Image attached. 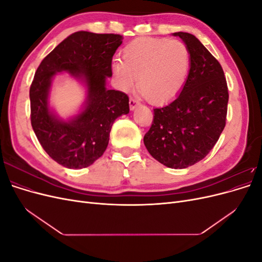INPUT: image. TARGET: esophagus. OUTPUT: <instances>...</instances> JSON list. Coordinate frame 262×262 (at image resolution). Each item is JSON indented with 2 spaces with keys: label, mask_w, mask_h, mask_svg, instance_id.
<instances>
[{
  "label": "esophagus",
  "mask_w": 262,
  "mask_h": 262,
  "mask_svg": "<svg viewBox=\"0 0 262 262\" xmlns=\"http://www.w3.org/2000/svg\"><path fill=\"white\" fill-rule=\"evenodd\" d=\"M129 105H130V109L131 110H134L137 108V106L139 105V101L136 99V98H130V101H129Z\"/></svg>",
  "instance_id": "1"
}]
</instances>
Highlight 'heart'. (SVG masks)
<instances>
[{"instance_id":"b5f03b06","label":"heart","mask_w":262,"mask_h":262,"mask_svg":"<svg viewBox=\"0 0 262 262\" xmlns=\"http://www.w3.org/2000/svg\"><path fill=\"white\" fill-rule=\"evenodd\" d=\"M189 69L190 53L184 42L145 37L124 47L121 63H114L113 73L122 90H131L138 80L142 96L162 104L182 90Z\"/></svg>"}]
</instances>
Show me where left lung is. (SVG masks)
Segmentation results:
<instances>
[{
  "label": "left lung",
  "instance_id": "8db88e82",
  "mask_svg": "<svg viewBox=\"0 0 262 262\" xmlns=\"http://www.w3.org/2000/svg\"><path fill=\"white\" fill-rule=\"evenodd\" d=\"M190 53V70L181 93L168 105L154 109L144 145L169 168L192 166L209 154L226 123L228 90L219 61L198 38L173 33Z\"/></svg>",
  "mask_w": 262,
  "mask_h": 262
}]
</instances>
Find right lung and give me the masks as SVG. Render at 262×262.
I'll list each match as a JSON object with an SVG mask.
<instances>
[{"label":"right lung","instance_id":"add662e5","mask_svg":"<svg viewBox=\"0 0 262 262\" xmlns=\"http://www.w3.org/2000/svg\"><path fill=\"white\" fill-rule=\"evenodd\" d=\"M122 36L76 31L47 55L30 85V120L34 132L53 161L67 168L91 166L104 154L118 117L129 114L128 95L106 87L113 76V57ZM67 72L83 81L88 97L82 112L64 122L49 107L54 75Z\"/></svg>","mask_w":262,"mask_h":262}]
</instances>
